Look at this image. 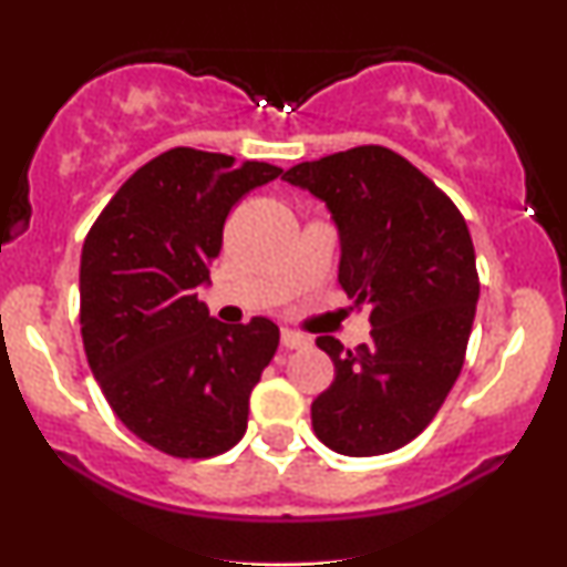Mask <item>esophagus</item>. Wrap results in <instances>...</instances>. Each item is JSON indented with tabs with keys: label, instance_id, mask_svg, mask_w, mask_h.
Segmentation results:
<instances>
[{
	"label": "esophagus",
	"instance_id": "34e87169",
	"mask_svg": "<svg viewBox=\"0 0 567 567\" xmlns=\"http://www.w3.org/2000/svg\"><path fill=\"white\" fill-rule=\"evenodd\" d=\"M282 347L285 349H306V347H309V338L301 336V333H296V330L285 328L282 330Z\"/></svg>",
	"mask_w": 567,
	"mask_h": 567
}]
</instances>
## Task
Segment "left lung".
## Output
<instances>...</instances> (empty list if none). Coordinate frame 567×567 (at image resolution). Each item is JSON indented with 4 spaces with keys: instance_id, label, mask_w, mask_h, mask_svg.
Here are the masks:
<instances>
[{
    "instance_id": "left-lung-1",
    "label": "left lung",
    "mask_w": 567,
    "mask_h": 567,
    "mask_svg": "<svg viewBox=\"0 0 567 567\" xmlns=\"http://www.w3.org/2000/svg\"><path fill=\"white\" fill-rule=\"evenodd\" d=\"M324 202L338 229V282L370 306V341L317 338L336 379L311 402V426L341 455L408 445L437 415L464 365L480 298L466 220L405 157L357 146L282 175Z\"/></svg>"
}]
</instances>
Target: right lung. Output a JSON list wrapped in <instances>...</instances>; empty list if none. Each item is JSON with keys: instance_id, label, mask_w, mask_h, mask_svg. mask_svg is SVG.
<instances>
[{"instance_id": "obj_1", "label": "right lung", "mask_w": 567, "mask_h": 567, "mask_svg": "<svg viewBox=\"0 0 567 567\" xmlns=\"http://www.w3.org/2000/svg\"><path fill=\"white\" fill-rule=\"evenodd\" d=\"M282 167L197 148L146 162L90 229L80 266L84 354L135 437L178 458H210L243 440L250 392L279 347L266 317L213 320L199 301L226 216Z\"/></svg>"}]
</instances>
